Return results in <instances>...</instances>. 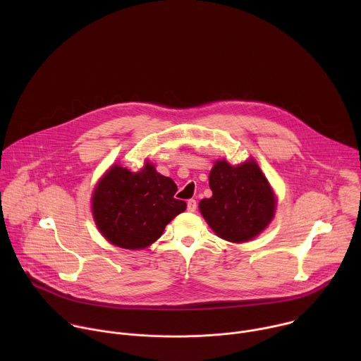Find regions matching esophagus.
<instances>
[{
	"instance_id": "esophagus-1",
	"label": "esophagus",
	"mask_w": 361,
	"mask_h": 361,
	"mask_svg": "<svg viewBox=\"0 0 361 361\" xmlns=\"http://www.w3.org/2000/svg\"><path fill=\"white\" fill-rule=\"evenodd\" d=\"M187 210L190 213H194L197 210V201L195 200H188L187 201Z\"/></svg>"
}]
</instances>
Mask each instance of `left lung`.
Masks as SVG:
<instances>
[{
	"label": "left lung",
	"instance_id": "1",
	"mask_svg": "<svg viewBox=\"0 0 361 361\" xmlns=\"http://www.w3.org/2000/svg\"><path fill=\"white\" fill-rule=\"evenodd\" d=\"M212 198L200 201V212L214 233L233 243L260 234L276 210L273 190L252 160L240 166L217 161L210 173Z\"/></svg>",
	"mask_w": 361,
	"mask_h": 361
}]
</instances>
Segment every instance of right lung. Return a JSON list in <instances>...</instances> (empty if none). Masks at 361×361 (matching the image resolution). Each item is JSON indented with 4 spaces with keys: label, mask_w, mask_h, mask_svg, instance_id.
I'll return each mask as SVG.
<instances>
[{
    "label": "right lung",
    "mask_w": 361,
    "mask_h": 361,
    "mask_svg": "<svg viewBox=\"0 0 361 361\" xmlns=\"http://www.w3.org/2000/svg\"><path fill=\"white\" fill-rule=\"evenodd\" d=\"M177 185L152 164L133 173L113 166L92 195V213L101 234L110 243L138 250L156 241L166 226L187 207L177 200Z\"/></svg>",
    "instance_id": "add662e5"
}]
</instances>
